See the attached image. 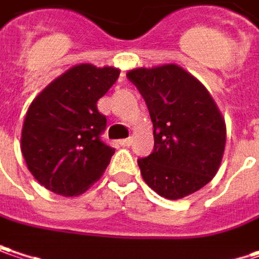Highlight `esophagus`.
Returning <instances> with one entry per match:
<instances>
[{"mask_svg":"<svg viewBox=\"0 0 259 259\" xmlns=\"http://www.w3.org/2000/svg\"><path fill=\"white\" fill-rule=\"evenodd\" d=\"M132 142H133V141H132V138H126V139H121V141H120V145L127 148V146H130V145H132Z\"/></svg>","mask_w":259,"mask_h":259,"instance_id":"34e87169","label":"esophagus"}]
</instances>
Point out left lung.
Listing matches in <instances>:
<instances>
[{
	"label": "left lung",
	"instance_id": "left-lung-1",
	"mask_svg": "<svg viewBox=\"0 0 259 259\" xmlns=\"http://www.w3.org/2000/svg\"><path fill=\"white\" fill-rule=\"evenodd\" d=\"M148 105L154 151L138 164L145 183L167 199L204 188L220 168L226 121L206 88L177 64L127 71Z\"/></svg>",
	"mask_w": 259,
	"mask_h": 259
}]
</instances>
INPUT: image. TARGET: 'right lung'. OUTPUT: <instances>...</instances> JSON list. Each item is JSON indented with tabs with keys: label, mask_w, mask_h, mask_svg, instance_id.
I'll list each match as a JSON object with an SVG mask.
<instances>
[{
	"label": "right lung",
	"mask_w": 259,
	"mask_h": 259,
	"mask_svg": "<svg viewBox=\"0 0 259 259\" xmlns=\"http://www.w3.org/2000/svg\"><path fill=\"white\" fill-rule=\"evenodd\" d=\"M120 70L84 63L54 79L29 105L20 148L45 189L77 196L101 179L114 154L102 142L107 117L97 107Z\"/></svg>",
	"instance_id": "obj_1"
}]
</instances>
